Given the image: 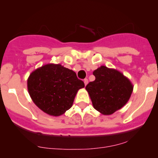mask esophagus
I'll list each match as a JSON object with an SVG mask.
<instances>
[{
    "label": "esophagus",
    "instance_id": "esophagus-1",
    "mask_svg": "<svg viewBox=\"0 0 158 158\" xmlns=\"http://www.w3.org/2000/svg\"><path fill=\"white\" fill-rule=\"evenodd\" d=\"M84 83H85V85H86L88 83V80L87 78H85V80H84Z\"/></svg>",
    "mask_w": 158,
    "mask_h": 158
}]
</instances>
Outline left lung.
I'll return each mask as SVG.
<instances>
[{"label": "left lung", "mask_w": 158, "mask_h": 158, "mask_svg": "<svg viewBox=\"0 0 158 158\" xmlns=\"http://www.w3.org/2000/svg\"><path fill=\"white\" fill-rule=\"evenodd\" d=\"M93 74L96 80L85 89L94 109L104 115H110L127 103L133 90L129 80L119 71L101 66Z\"/></svg>", "instance_id": "obj_1"}]
</instances>
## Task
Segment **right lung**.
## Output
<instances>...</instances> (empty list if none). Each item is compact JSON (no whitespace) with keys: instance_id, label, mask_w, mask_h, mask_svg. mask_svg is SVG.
I'll use <instances>...</instances> for the list:
<instances>
[{"instance_id":"add662e5","label":"right lung","mask_w":158,"mask_h":158,"mask_svg":"<svg viewBox=\"0 0 158 158\" xmlns=\"http://www.w3.org/2000/svg\"><path fill=\"white\" fill-rule=\"evenodd\" d=\"M27 87L33 102L42 111L58 116L70 109L77 90L85 84L72 70L60 64H47L31 73Z\"/></svg>"}]
</instances>
